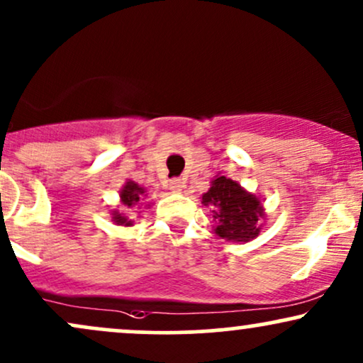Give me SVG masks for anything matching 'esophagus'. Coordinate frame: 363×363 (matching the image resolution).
<instances>
[{"label": "esophagus", "instance_id": "34e87169", "mask_svg": "<svg viewBox=\"0 0 363 363\" xmlns=\"http://www.w3.org/2000/svg\"><path fill=\"white\" fill-rule=\"evenodd\" d=\"M184 179H172V181L169 182V189L172 191V193H181V191L184 189Z\"/></svg>", "mask_w": 363, "mask_h": 363}]
</instances>
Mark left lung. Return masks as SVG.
<instances>
[{
	"instance_id": "left-lung-1",
	"label": "left lung",
	"mask_w": 363,
	"mask_h": 363,
	"mask_svg": "<svg viewBox=\"0 0 363 363\" xmlns=\"http://www.w3.org/2000/svg\"><path fill=\"white\" fill-rule=\"evenodd\" d=\"M201 203L213 209V231L226 242H252L259 237L265 208L259 196L248 193L238 181L218 172Z\"/></svg>"
}]
</instances>
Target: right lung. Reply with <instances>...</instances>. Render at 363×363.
<instances>
[{"label": "right lung", "mask_w": 363, "mask_h": 363, "mask_svg": "<svg viewBox=\"0 0 363 363\" xmlns=\"http://www.w3.org/2000/svg\"><path fill=\"white\" fill-rule=\"evenodd\" d=\"M145 196H147L145 187H142L140 184H137L135 181H132V179H128V181H126L123 184V187L120 189L121 209H111V221H113V223L118 225V226H133V220H130L126 209L135 208V206H138V204H142L140 201L145 199ZM150 204L152 203L145 204V208H150Z\"/></svg>", "instance_id": "add662e5"}]
</instances>
